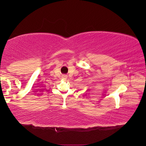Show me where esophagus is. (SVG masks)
<instances>
[{
    "label": "esophagus",
    "instance_id": "esophagus-1",
    "mask_svg": "<svg viewBox=\"0 0 146 146\" xmlns=\"http://www.w3.org/2000/svg\"><path fill=\"white\" fill-rule=\"evenodd\" d=\"M62 78H63V79H66V78H67V76H63Z\"/></svg>",
    "mask_w": 146,
    "mask_h": 146
}]
</instances>
